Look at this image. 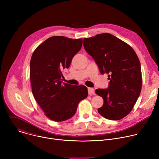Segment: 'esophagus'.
I'll return each instance as SVG.
<instances>
[{
    "label": "esophagus",
    "mask_w": 159,
    "mask_h": 159,
    "mask_svg": "<svg viewBox=\"0 0 159 159\" xmlns=\"http://www.w3.org/2000/svg\"><path fill=\"white\" fill-rule=\"evenodd\" d=\"M88 94L89 95H93L94 94V89L93 88H88Z\"/></svg>",
    "instance_id": "esophagus-1"
}]
</instances>
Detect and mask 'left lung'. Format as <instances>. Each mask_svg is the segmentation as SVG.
Returning a JSON list of instances; mask_svg holds the SVG:
<instances>
[{
    "mask_svg": "<svg viewBox=\"0 0 159 159\" xmlns=\"http://www.w3.org/2000/svg\"><path fill=\"white\" fill-rule=\"evenodd\" d=\"M84 47L98 65L102 74H108L107 89H98L96 93L104 104L99 114L110 120L127 116L137 102L142 90L140 62L129 44L109 33L84 38Z\"/></svg>",
    "mask_w": 159,
    "mask_h": 159,
    "instance_id": "8db88e82",
    "label": "left lung"
}]
</instances>
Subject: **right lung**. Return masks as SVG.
I'll return each instance as SVG.
<instances>
[{
  "label": "right lung",
  "instance_id": "add662e5",
  "mask_svg": "<svg viewBox=\"0 0 159 159\" xmlns=\"http://www.w3.org/2000/svg\"><path fill=\"white\" fill-rule=\"evenodd\" d=\"M82 39L62 36L45 40L34 51L30 61V80L34 98L45 115L54 121L71 118L78 104L88 95L83 85L62 84L61 70L70 66L81 49Z\"/></svg>",
  "mask_w": 159,
  "mask_h": 159
}]
</instances>
